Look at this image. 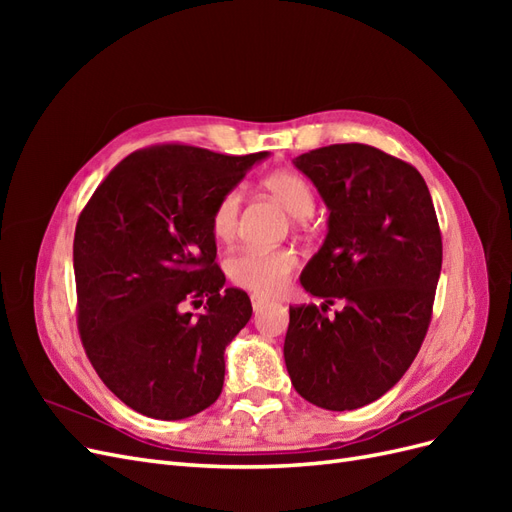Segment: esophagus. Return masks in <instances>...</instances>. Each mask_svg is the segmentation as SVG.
Segmentation results:
<instances>
[{"label":"esophagus","mask_w":512,"mask_h":512,"mask_svg":"<svg viewBox=\"0 0 512 512\" xmlns=\"http://www.w3.org/2000/svg\"><path fill=\"white\" fill-rule=\"evenodd\" d=\"M269 305V299H262V297H258V294H252V307H254V312H260V309H265Z\"/></svg>","instance_id":"obj_1"}]
</instances>
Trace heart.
<instances>
[{
    "instance_id": "1",
    "label": "heart",
    "mask_w": 512,
    "mask_h": 512,
    "mask_svg": "<svg viewBox=\"0 0 512 512\" xmlns=\"http://www.w3.org/2000/svg\"><path fill=\"white\" fill-rule=\"evenodd\" d=\"M265 188L277 203H280L292 218H309L316 207V194L305 177L294 170H275L262 179ZM241 215V192L226 190L215 200L211 211V230L220 241H230L237 235ZM301 258L292 247H277V250H239L226 262L230 282L250 290L258 297H275L280 294L292 273L299 269Z\"/></svg>"
}]
</instances>
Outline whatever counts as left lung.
<instances>
[{
    "label": "left lung",
    "instance_id": "left-lung-1",
    "mask_svg": "<svg viewBox=\"0 0 512 512\" xmlns=\"http://www.w3.org/2000/svg\"><path fill=\"white\" fill-rule=\"evenodd\" d=\"M294 166L331 211L301 284L344 309L329 320L314 303L290 307L286 369L309 404L356 410L393 389L421 350L442 269L438 215L421 173L371 145L320 147Z\"/></svg>",
    "mask_w": 512,
    "mask_h": 512
}]
</instances>
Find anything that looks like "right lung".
<instances>
[{
  "mask_svg": "<svg viewBox=\"0 0 512 512\" xmlns=\"http://www.w3.org/2000/svg\"><path fill=\"white\" fill-rule=\"evenodd\" d=\"M267 151L153 145L121 160L74 230L79 333L100 380L132 410L179 421L222 393L224 350L252 316L222 288L211 211ZM206 303L192 319L182 305Z\"/></svg>",
  "mask_w": 512,
  "mask_h": 512,
  "instance_id": "obj_1",
  "label": "right lung"
}]
</instances>
